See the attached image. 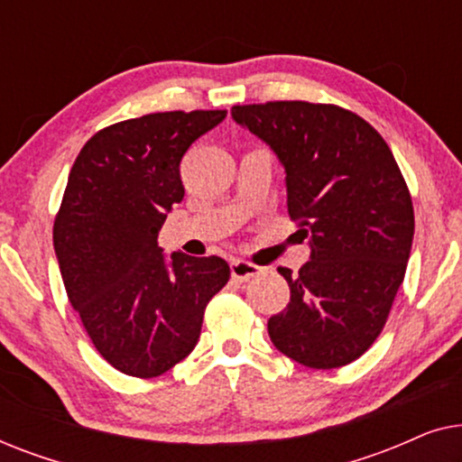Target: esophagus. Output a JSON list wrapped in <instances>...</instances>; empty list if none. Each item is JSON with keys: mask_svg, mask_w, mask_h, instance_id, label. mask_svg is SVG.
I'll return each instance as SVG.
<instances>
[{"mask_svg": "<svg viewBox=\"0 0 462 462\" xmlns=\"http://www.w3.org/2000/svg\"><path fill=\"white\" fill-rule=\"evenodd\" d=\"M258 273H261V267H256V264H252L248 261H239V258H237V261L231 263V277H233V280L248 282Z\"/></svg>", "mask_w": 462, "mask_h": 462, "instance_id": "1", "label": "esophagus"}]
</instances>
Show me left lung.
I'll list each match as a JSON object with an SVG mask.
<instances>
[{"instance_id":"obj_1","label":"left lung","mask_w":462,"mask_h":462,"mask_svg":"<svg viewBox=\"0 0 462 462\" xmlns=\"http://www.w3.org/2000/svg\"><path fill=\"white\" fill-rule=\"evenodd\" d=\"M231 117L277 155L288 214L311 248L296 275L280 267L290 302L267 321L271 340L307 368L356 362L381 334L412 250V199L389 144L334 105H237Z\"/></svg>"}]
</instances>
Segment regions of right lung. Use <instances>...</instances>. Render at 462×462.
<instances>
[{
	"instance_id": "add662e5",
	"label": "right lung",
	"mask_w": 462,
	"mask_h": 462,
	"mask_svg": "<svg viewBox=\"0 0 462 462\" xmlns=\"http://www.w3.org/2000/svg\"><path fill=\"white\" fill-rule=\"evenodd\" d=\"M226 111H168L113 124L79 151L54 220L67 296L113 368L153 378L199 340L206 305L229 282L218 256L163 254L162 225L185 198L180 160Z\"/></svg>"
}]
</instances>
